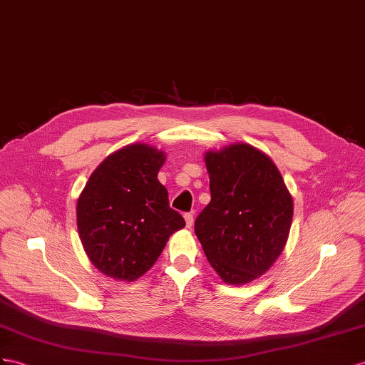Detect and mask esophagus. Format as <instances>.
Instances as JSON below:
<instances>
[{
	"instance_id": "esophagus-1",
	"label": "esophagus",
	"mask_w": 365,
	"mask_h": 365,
	"mask_svg": "<svg viewBox=\"0 0 365 365\" xmlns=\"http://www.w3.org/2000/svg\"><path fill=\"white\" fill-rule=\"evenodd\" d=\"M183 217H185V222H186V227L191 228V227H192V223H194V216H192V212H185V214H183Z\"/></svg>"
}]
</instances>
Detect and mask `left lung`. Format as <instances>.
<instances>
[{"label": "left lung", "instance_id": "left-lung-1", "mask_svg": "<svg viewBox=\"0 0 365 365\" xmlns=\"http://www.w3.org/2000/svg\"><path fill=\"white\" fill-rule=\"evenodd\" d=\"M211 202L194 231L216 273L231 285L251 282L282 253L293 200L272 158L247 143L205 155Z\"/></svg>", "mask_w": 365, "mask_h": 365}]
</instances>
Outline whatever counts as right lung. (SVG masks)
I'll use <instances>...</instances> for the list:
<instances>
[{"instance_id": "right-lung-1", "label": "right lung", "mask_w": 365, "mask_h": 365, "mask_svg": "<svg viewBox=\"0 0 365 365\" xmlns=\"http://www.w3.org/2000/svg\"><path fill=\"white\" fill-rule=\"evenodd\" d=\"M165 154L142 143L109 155L83 190L77 227L83 248L103 274L135 280L154 265L185 219L170 207L157 173Z\"/></svg>"}]
</instances>
